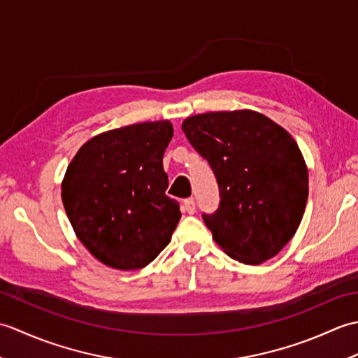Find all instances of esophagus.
<instances>
[{"label": "esophagus", "instance_id": "34e87169", "mask_svg": "<svg viewBox=\"0 0 358 358\" xmlns=\"http://www.w3.org/2000/svg\"><path fill=\"white\" fill-rule=\"evenodd\" d=\"M183 210L187 212V214H194V212H195V201H194V199H186L183 201Z\"/></svg>", "mask_w": 358, "mask_h": 358}]
</instances>
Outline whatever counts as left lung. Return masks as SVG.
<instances>
[{
    "instance_id": "1",
    "label": "left lung",
    "mask_w": 358,
    "mask_h": 358,
    "mask_svg": "<svg viewBox=\"0 0 358 358\" xmlns=\"http://www.w3.org/2000/svg\"><path fill=\"white\" fill-rule=\"evenodd\" d=\"M181 129L214 171L220 204L203 214L234 260L260 264L294 237L308 201V167L291 134L254 110L208 112Z\"/></svg>"
}]
</instances>
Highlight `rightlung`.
<instances>
[{"label": "right lung", "instance_id": "right-lung-1", "mask_svg": "<svg viewBox=\"0 0 358 358\" xmlns=\"http://www.w3.org/2000/svg\"><path fill=\"white\" fill-rule=\"evenodd\" d=\"M171 121L103 132L83 144L62 183V199L78 240L113 269H141L169 245L181 212L166 195L163 155Z\"/></svg>", "mask_w": 358, "mask_h": 358}]
</instances>
